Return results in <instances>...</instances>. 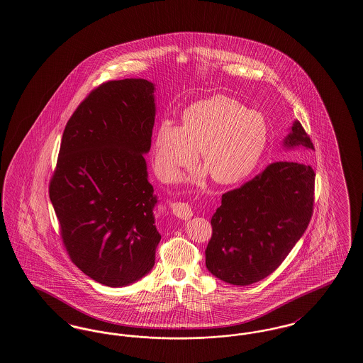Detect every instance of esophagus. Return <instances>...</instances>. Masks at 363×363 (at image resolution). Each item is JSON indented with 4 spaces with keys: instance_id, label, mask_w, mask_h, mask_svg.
<instances>
[{
    "instance_id": "34e87169",
    "label": "esophagus",
    "mask_w": 363,
    "mask_h": 363,
    "mask_svg": "<svg viewBox=\"0 0 363 363\" xmlns=\"http://www.w3.org/2000/svg\"><path fill=\"white\" fill-rule=\"evenodd\" d=\"M172 212H174L175 216L183 218V220L192 218V215H194V213H192V209H191V206H189L188 203H184V201H177V203H174V204H172Z\"/></svg>"
}]
</instances>
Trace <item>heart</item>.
Here are the masks:
<instances>
[{"label":"heart","instance_id":"heart-1","mask_svg":"<svg viewBox=\"0 0 363 363\" xmlns=\"http://www.w3.org/2000/svg\"><path fill=\"white\" fill-rule=\"evenodd\" d=\"M267 143V125L261 115L247 111L238 101L216 95L191 104L183 127L164 121L157 127L154 151L156 174L177 180L183 168L200 162L209 177L230 184L250 174Z\"/></svg>","mask_w":363,"mask_h":363}]
</instances>
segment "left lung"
I'll return each mask as SVG.
<instances>
[{
  "label": "left lung",
  "instance_id": "1",
  "mask_svg": "<svg viewBox=\"0 0 363 363\" xmlns=\"http://www.w3.org/2000/svg\"><path fill=\"white\" fill-rule=\"evenodd\" d=\"M284 145L314 150L298 121ZM314 180L308 163L280 160L225 192L211 220L208 270L220 280L247 286L277 269L311 223Z\"/></svg>",
  "mask_w": 363,
  "mask_h": 363
}]
</instances>
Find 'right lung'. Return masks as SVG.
Instances as JSON below:
<instances>
[{"label": "right lung", "mask_w": 363, "mask_h": 363, "mask_svg": "<svg viewBox=\"0 0 363 363\" xmlns=\"http://www.w3.org/2000/svg\"><path fill=\"white\" fill-rule=\"evenodd\" d=\"M154 90L133 78L95 87L65 127L49 184L69 257L111 288L152 269L162 238L143 156L155 123Z\"/></svg>", "instance_id": "obj_1"}]
</instances>
